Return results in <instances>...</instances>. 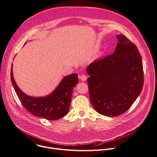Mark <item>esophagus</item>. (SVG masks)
Returning a JSON list of instances; mask_svg holds the SVG:
<instances>
[{"label":"esophagus","mask_w":157,"mask_h":157,"mask_svg":"<svg viewBox=\"0 0 157 157\" xmlns=\"http://www.w3.org/2000/svg\"><path fill=\"white\" fill-rule=\"evenodd\" d=\"M79 78H80V79H81L82 81H85L87 80V76L85 75H82L80 76Z\"/></svg>","instance_id":"1"}]
</instances>
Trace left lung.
Instances as JSON below:
<instances>
[{
	"instance_id": "8db88e82",
	"label": "left lung",
	"mask_w": 157,
	"mask_h": 157,
	"mask_svg": "<svg viewBox=\"0 0 157 157\" xmlns=\"http://www.w3.org/2000/svg\"><path fill=\"white\" fill-rule=\"evenodd\" d=\"M112 54L87 68L89 97L99 114L115 117L125 113L140 95L144 83L141 56L135 44L123 35Z\"/></svg>"
}]
</instances>
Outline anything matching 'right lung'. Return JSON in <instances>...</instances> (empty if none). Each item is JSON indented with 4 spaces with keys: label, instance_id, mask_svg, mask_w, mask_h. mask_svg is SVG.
<instances>
[{
    "label": "right lung",
    "instance_id": "obj_1",
    "mask_svg": "<svg viewBox=\"0 0 157 157\" xmlns=\"http://www.w3.org/2000/svg\"><path fill=\"white\" fill-rule=\"evenodd\" d=\"M11 81L14 89L23 106L32 115L49 121L59 119L68 111L73 89L78 83L76 73L65 76L56 89L49 95L42 97H33L24 94L16 84L11 68Z\"/></svg>",
    "mask_w": 157,
    "mask_h": 157
}]
</instances>
